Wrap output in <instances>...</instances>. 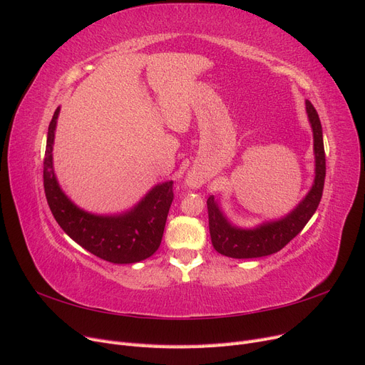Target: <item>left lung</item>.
<instances>
[{"label":"left lung","mask_w":365,"mask_h":365,"mask_svg":"<svg viewBox=\"0 0 365 365\" xmlns=\"http://www.w3.org/2000/svg\"><path fill=\"white\" fill-rule=\"evenodd\" d=\"M306 113L314 134L315 180L304 200L291 213L279 220L263 222L254 228H239L233 225L219 208L212 195L207 200L208 228L212 244L217 252L233 259H254L269 256L280 251L286 244L300 233L312 217L322 201L326 178V155L323 143V129L314 105L306 101Z\"/></svg>","instance_id":"obj_1"}]
</instances>
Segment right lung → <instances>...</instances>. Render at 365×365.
Listing matches in <instances>:
<instances>
[{
	"label": "right lung",
	"instance_id": "right-lung-1",
	"mask_svg": "<svg viewBox=\"0 0 365 365\" xmlns=\"http://www.w3.org/2000/svg\"><path fill=\"white\" fill-rule=\"evenodd\" d=\"M59 111L61 108L50 121L43 158V190L56 222L76 244L106 262L121 264L150 257L161 244L173 201V182L155 185L125 213L102 216L85 212L62 192L53 170V143Z\"/></svg>",
	"mask_w": 365,
	"mask_h": 365
}]
</instances>
